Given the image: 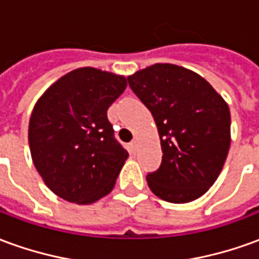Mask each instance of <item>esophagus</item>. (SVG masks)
Here are the masks:
<instances>
[{
  "label": "esophagus",
  "mask_w": 259,
  "mask_h": 259,
  "mask_svg": "<svg viewBox=\"0 0 259 259\" xmlns=\"http://www.w3.org/2000/svg\"><path fill=\"white\" fill-rule=\"evenodd\" d=\"M129 147H130V151L136 152V150H137V141L136 140L132 141V143L129 144Z\"/></svg>",
  "instance_id": "1"
}]
</instances>
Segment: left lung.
<instances>
[{
  "label": "left lung",
  "instance_id": "8db88e82",
  "mask_svg": "<svg viewBox=\"0 0 259 259\" xmlns=\"http://www.w3.org/2000/svg\"><path fill=\"white\" fill-rule=\"evenodd\" d=\"M127 81L152 113L161 139V166L147 175L151 191L175 204L201 197L228 157V104L200 74L172 64L148 66Z\"/></svg>",
  "mask_w": 259,
  "mask_h": 259
}]
</instances>
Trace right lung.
I'll list each match as a JSON object with an SVG mask.
<instances>
[{
    "mask_svg": "<svg viewBox=\"0 0 259 259\" xmlns=\"http://www.w3.org/2000/svg\"><path fill=\"white\" fill-rule=\"evenodd\" d=\"M126 84L123 76L80 68L37 101L29 122L31 158L61 198L91 204L113 189L129 154L115 139L107 111Z\"/></svg>",
    "mask_w": 259,
    "mask_h": 259,
    "instance_id": "1",
    "label": "right lung"
}]
</instances>
